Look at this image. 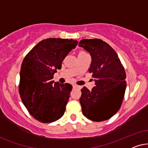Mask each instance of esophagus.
Masks as SVG:
<instances>
[{"instance_id": "34e87169", "label": "esophagus", "mask_w": 148, "mask_h": 148, "mask_svg": "<svg viewBox=\"0 0 148 148\" xmlns=\"http://www.w3.org/2000/svg\"><path fill=\"white\" fill-rule=\"evenodd\" d=\"M72 86H73V88H79V87H80L79 86L76 85V84H73Z\"/></svg>"}]
</instances>
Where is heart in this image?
I'll list each match as a JSON object with an SVG mask.
<instances>
[{
	"mask_svg": "<svg viewBox=\"0 0 148 148\" xmlns=\"http://www.w3.org/2000/svg\"><path fill=\"white\" fill-rule=\"evenodd\" d=\"M86 53L85 51H80L79 52H78V54H80V53Z\"/></svg>",
	"mask_w": 148,
	"mask_h": 148,
	"instance_id": "obj_1",
	"label": "heart"
}]
</instances>
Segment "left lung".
Here are the masks:
<instances>
[{"instance_id":"1","label":"left lung","mask_w":148,"mask_h":148,"mask_svg":"<svg viewBox=\"0 0 148 148\" xmlns=\"http://www.w3.org/2000/svg\"><path fill=\"white\" fill-rule=\"evenodd\" d=\"M79 46L90 53L89 72L95 86L81 89L80 103L84 116L90 121H107L119 111L127 86L126 72L116 51L101 39H82Z\"/></svg>"}]
</instances>
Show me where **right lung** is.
<instances>
[{"instance_id": "1", "label": "right lung", "mask_w": 148, "mask_h": 148, "mask_svg": "<svg viewBox=\"0 0 148 148\" xmlns=\"http://www.w3.org/2000/svg\"><path fill=\"white\" fill-rule=\"evenodd\" d=\"M77 44L73 39L47 38L23 59L19 73V95L32 116L40 123H52L64 115L72 86L53 83L52 78Z\"/></svg>"}]
</instances>
